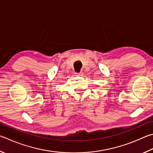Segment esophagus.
I'll return each mask as SVG.
<instances>
[{
    "label": "esophagus",
    "instance_id": "1",
    "mask_svg": "<svg viewBox=\"0 0 153 153\" xmlns=\"http://www.w3.org/2000/svg\"><path fill=\"white\" fill-rule=\"evenodd\" d=\"M83 72L82 71H81V72H79V73H76V76H78V77H82L83 76Z\"/></svg>",
    "mask_w": 153,
    "mask_h": 153
}]
</instances>
